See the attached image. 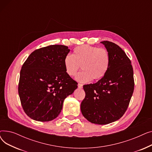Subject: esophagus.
I'll return each instance as SVG.
<instances>
[{"mask_svg":"<svg viewBox=\"0 0 152 152\" xmlns=\"http://www.w3.org/2000/svg\"><path fill=\"white\" fill-rule=\"evenodd\" d=\"M83 87V85L82 84H78V87L79 89H82Z\"/></svg>","mask_w":152,"mask_h":152,"instance_id":"34e87169","label":"esophagus"}]
</instances>
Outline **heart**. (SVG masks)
<instances>
[{"label": "heart", "instance_id": "b5f03b06", "mask_svg": "<svg viewBox=\"0 0 152 152\" xmlns=\"http://www.w3.org/2000/svg\"><path fill=\"white\" fill-rule=\"evenodd\" d=\"M109 63L107 50L89 45L76 47L73 55H68L64 59L66 73L70 77L75 76L81 66L84 71L77 76L76 80L82 83L103 77L107 71Z\"/></svg>", "mask_w": 152, "mask_h": 152}]
</instances>
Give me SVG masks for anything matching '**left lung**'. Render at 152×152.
Listing matches in <instances>:
<instances>
[{
  "mask_svg": "<svg viewBox=\"0 0 152 152\" xmlns=\"http://www.w3.org/2000/svg\"><path fill=\"white\" fill-rule=\"evenodd\" d=\"M110 57L105 75L95 84L83 86L86 97L81 113L89 122L107 124L121 118L126 111L134 89L133 68L129 58L118 45L102 41Z\"/></svg>",
  "mask_w": 152,
  "mask_h": 152,
  "instance_id": "1",
  "label": "left lung"
}]
</instances>
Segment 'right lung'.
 <instances>
[{
  "label": "right lung",
  "instance_id": "right-lung-1",
  "mask_svg": "<svg viewBox=\"0 0 152 152\" xmlns=\"http://www.w3.org/2000/svg\"><path fill=\"white\" fill-rule=\"evenodd\" d=\"M63 45L34 50L20 71L18 94L26 114L37 121H50L62 110L65 99L77 88L65 71L64 59L69 52Z\"/></svg>",
  "mask_w": 152,
  "mask_h": 152
}]
</instances>
